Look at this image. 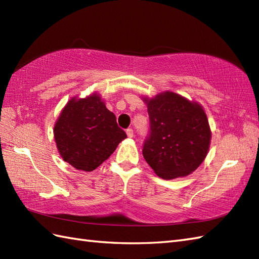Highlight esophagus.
I'll use <instances>...</instances> for the list:
<instances>
[{
	"mask_svg": "<svg viewBox=\"0 0 259 259\" xmlns=\"http://www.w3.org/2000/svg\"><path fill=\"white\" fill-rule=\"evenodd\" d=\"M125 133H126V136H128L129 138H133V137H134V130L131 129V128H128V129H126V130H125Z\"/></svg>",
	"mask_w": 259,
	"mask_h": 259,
	"instance_id": "obj_1",
	"label": "esophagus"
}]
</instances>
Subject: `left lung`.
Here are the masks:
<instances>
[{
  "label": "left lung",
  "instance_id": "8db88e82",
  "mask_svg": "<svg viewBox=\"0 0 259 259\" xmlns=\"http://www.w3.org/2000/svg\"><path fill=\"white\" fill-rule=\"evenodd\" d=\"M150 130L142 155L162 179L185 177L200 166L210 144V129L203 109L174 92L145 99Z\"/></svg>",
  "mask_w": 259,
  "mask_h": 259
}]
</instances>
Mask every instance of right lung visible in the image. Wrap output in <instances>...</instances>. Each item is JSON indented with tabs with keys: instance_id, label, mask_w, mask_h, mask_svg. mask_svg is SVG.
Segmentation results:
<instances>
[{
	"instance_id": "1",
	"label": "right lung",
	"mask_w": 259,
	"mask_h": 259,
	"mask_svg": "<svg viewBox=\"0 0 259 259\" xmlns=\"http://www.w3.org/2000/svg\"><path fill=\"white\" fill-rule=\"evenodd\" d=\"M125 138L115 115L97 95L71 99L54 125V139L62 159L83 171L98 168Z\"/></svg>"
}]
</instances>
